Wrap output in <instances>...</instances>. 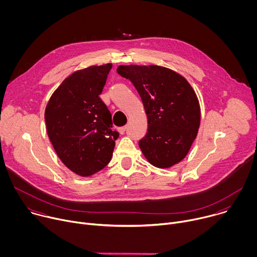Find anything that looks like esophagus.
<instances>
[{
	"label": "esophagus",
	"mask_w": 257,
	"mask_h": 257,
	"mask_svg": "<svg viewBox=\"0 0 257 257\" xmlns=\"http://www.w3.org/2000/svg\"><path fill=\"white\" fill-rule=\"evenodd\" d=\"M126 129H127V127H126V126H123V127L118 128V131L120 132V134H124L125 131H126Z\"/></svg>",
	"instance_id": "1"
}]
</instances>
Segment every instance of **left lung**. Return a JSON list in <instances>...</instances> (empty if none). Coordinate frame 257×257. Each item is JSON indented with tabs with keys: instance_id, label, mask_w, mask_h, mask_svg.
<instances>
[{
	"instance_id": "obj_1",
	"label": "left lung",
	"mask_w": 257,
	"mask_h": 257,
	"mask_svg": "<svg viewBox=\"0 0 257 257\" xmlns=\"http://www.w3.org/2000/svg\"><path fill=\"white\" fill-rule=\"evenodd\" d=\"M117 72L133 83L148 116V132L138 143L145 159L160 169L180 163L200 125V105L190 83L158 65H121Z\"/></svg>"
}]
</instances>
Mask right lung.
<instances>
[{
	"label": "right lung",
	"instance_id": "1",
	"mask_svg": "<svg viewBox=\"0 0 257 257\" xmlns=\"http://www.w3.org/2000/svg\"><path fill=\"white\" fill-rule=\"evenodd\" d=\"M112 64L89 66L72 73L52 94L45 112L48 136L62 163L89 177L112 159L119 132L98 96Z\"/></svg>",
	"mask_w": 257,
	"mask_h": 257
}]
</instances>
